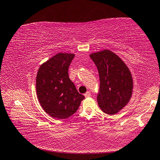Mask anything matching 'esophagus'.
<instances>
[{
    "label": "esophagus",
    "instance_id": "esophagus-1",
    "mask_svg": "<svg viewBox=\"0 0 160 160\" xmlns=\"http://www.w3.org/2000/svg\"><path fill=\"white\" fill-rule=\"evenodd\" d=\"M84 95H85V97L86 98H88V97H91V93H90L89 92H87Z\"/></svg>",
    "mask_w": 160,
    "mask_h": 160
}]
</instances>
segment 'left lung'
<instances>
[{
  "label": "left lung",
  "mask_w": 160,
  "mask_h": 160,
  "mask_svg": "<svg viewBox=\"0 0 160 160\" xmlns=\"http://www.w3.org/2000/svg\"><path fill=\"white\" fill-rule=\"evenodd\" d=\"M90 57L99 75L98 106L107 114H116L128 103L132 97V74L123 61L111 51L96 52L90 54Z\"/></svg>",
  "instance_id": "obj_1"
}]
</instances>
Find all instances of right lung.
I'll return each instance as SVG.
<instances>
[{
  "mask_svg": "<svg viewBox=\"0 0 160 160\" xmlns=\"http://www.w3.org/2000/svg\"><path fill=\"white\" fill-rule=\"evenodd\" d=\"M74 57V54H57L40 66L38 71V98L43 110L54 118H69L85 98L68 76V67Z\"/></svg>",
  "mask_w": 160,
  "mask_h": 160,
  "instance_id": "add662e5",
  "label": "right lung"
}]
</instances>
